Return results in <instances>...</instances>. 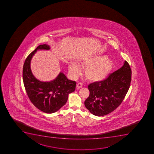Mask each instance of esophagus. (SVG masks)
<instances>
[{
  "label": "esophagus",
  "mask_w": 154,
  "mask_h": 154,
  "mask_svg": "<svg viewBox=\"0 0 154 154\" xmlns=\"http://www.w3.org/2000/svg\"><path fill=\"white\" fill-rule=\"evenodd\" d=\"M76 87L78 89L81 88L82 87V84L81 83H78L76 85Z\"/></svg>",
  "instance_id": "obj_1"
}]
</instances>
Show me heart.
Returning a JSON list of instances; mask_svg holds the SVG:
<instances>
[{
    "mask_svg": "<svg viewBox=\"0 0 154 154\" xmlns=\"http://www.w3.org/2000/svg\"><path fill=\"white\" fill-rule=\"evenodd\" d=\"M80 67L85 69L84 75L89 81L99 82L107 78L114 68L112 60L107 58L106 55L96 54L84 57L79 62ZM69 72L73 78H76L81 70L78 64L72 62L69 64Z\"/></svg>",
    "mask_w": 154,
    "mask_h": 154,
    "instance_id": "obj_1",
    "label": "heart"
}]
</instances>
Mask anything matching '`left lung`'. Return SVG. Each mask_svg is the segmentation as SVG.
Returning <instances> with one entry per match:
<instances>
[{"mask_svg": "<svg viewBox=\"0 0 154 154\" xmlns=\"http://www.w3.org/2000/svg\"><path fill=\"white\" fill-rule=\"evenodd\" d=\"M131 70L125 61L123 66L103 81L88 86L90 94L84 104L92 114L98 116L112 112L122 103L130 88Z\"/></svg>", "mask_w": 154, "mask_h": 154, "instance_id": "left-lung-1", "label": "left lung"}]
</instances>
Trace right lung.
I'll return each mask as SVG.
<instances>
[{
  "label": "right lung",
  "mask_w": 154,
  "mask_h": 154,
  "mask_svg": "<svg viewBox=\"0 0 154 154\" xmlns=\"http://www.w3.org/2000/svg\"><path fill=\"white\" fill-rule=\"evenodd\" d=\"M50 49L48 45L38 46L26 58L23 70V81L28 97L37 108L47 113L55 112L64 106L69 94L74 91L76 84L75 81L67 79L62 72L50 82L40 81L32 74L31 69L32 56L37 50Z\"/></svg>",
  "instance_id": "right-lung-1"
}]
</instances>
